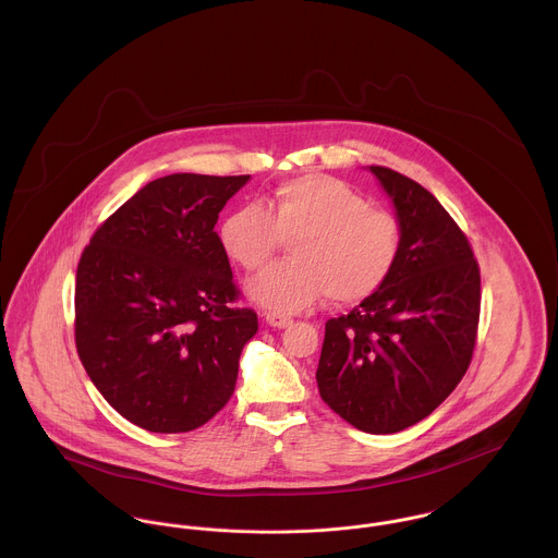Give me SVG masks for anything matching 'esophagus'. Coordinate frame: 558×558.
Returning a JSON list of instances; mask_svg holds the SVG:
<instances>
[{
	"label": "esophagus",
	"mask_w": 558,
	"mask_h": 558,
	"mask_svg": "<svg viewBox=\"0 0 558 558\" xmlns=\"http://www.w3.org/2000/svg\"><path fill=\"white\" fill-rule=\"evenodd\" d=\"M264 318H266V322H268L270 326H275V328H288V326L292 324V318H288V316H283V314H277V312H268Z\"/></svg>",
	"instance_id": "esophagus-1"
}]
</instances>
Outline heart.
I'll return each mask as SVG.
<instances>
[{
  "label": "heart",
  "mask_w": 558,
  "mask_h": 558,
  "mask_svg": "<svg viewBox=\"0 0 558 558\" xmlns=\"http://www.w3.org/2000/svg\"><path fill=\"white\" fill-rule=\"evenodd\" d=\"M290 240V259L257 275L248 296L277 314H296L319 296L354 305L374 296L396 272L403 251L398 217L328 173L279 182L264 208L246 204L221 228L223 253L239 268H262Z\"/></svg>",
  "instance_id": "obj_1"
}]
</instances>
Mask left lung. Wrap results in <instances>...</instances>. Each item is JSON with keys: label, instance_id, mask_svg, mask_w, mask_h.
<instances>
[{"label": "left lung", "instance_id": "8db88e82", "mask_svg": "<svg viewBox=\"0 0 558 558\" xmlns=\"http://www.w3.org/2000/svg\"><path fill=\"white\" fill-rule=\"evenodd\" d=\"M369 169L393 199L403 251L374 296L326 322L316 380L343 421L396 434L432 414L464 378L481 275L466 234L427 189L389 167Z\"/></svg>", "mask_w": 558, "mask_h": 558}]
</instances>
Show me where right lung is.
<instances>
[{"label":"right lung","mask_w":558,"mask_h":558,"mask_svg":"<svg viewBox=\"0 0 558 558\" xmlns=\"http://www.w3.org/2000/svg\"><path fill=\"white\" fill-rule=\"evenodd\" d=\"M246 180L199 173L153 180L81 253V363L100 396L142 429L191 432L234 393L257 314L239 305L215 226Z\"/></svg>","instance_id":"add662e5"}]
</instances>
